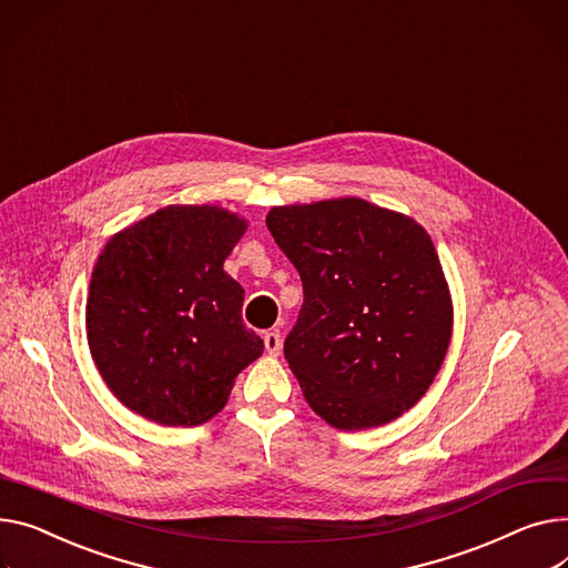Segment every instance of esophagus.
<instances>
[{"mask_svg":"<svg viewBox=\"0 0 568 568\" xmlns=\"http://www.w3.org/2000/svg\"><path fill=\"white\" fill-rule=\"evenodd\" d=\"M264 349H267L272 356L281 354V349H283V339H281V333H278V331L264 333Z\"/></svg>","mask_w":568,"mask_h":568,"instance_id":"obj_1","label":"esophagus"}]
</instances>
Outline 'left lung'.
<instances>
[{
    "label": "left lung",
    "instance_id": "left-lung-1",
    "mask_svg": "<svg viewBox=\"0 0 568 568\" xmlns=\"http://www.w3.org/2000/svg\"><path fill=\"white\" fill-rule=\"evenodd\" d=\"M267 229L304 283L285 361L311 408L345 432L397 420L434 384L455 324L429 233L356 196L272 207Z\"/></svg>",
    "mask_w": 568,
    "mask_h": 568
}]
</instances>
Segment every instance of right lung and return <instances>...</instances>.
<instances>
[{
	"mask_svg": "<svg viewBox=\"0 0 568 568\" xmlns=\"http://www.w3.org/2000/svg\"><path fill=\"white\" fill-rule=\"evenodd\" d=\"M248 221L219 205H166L111 235L87 298L93 363L145 420L194 427L225 406L262 356L242 322L244 290L223 262Z\"/></svg>",
	"mask_w": 568,
	"mask_h": 568,
	"instance_id": "add662e5",
	"label": "right lung"
}]
</instances>
